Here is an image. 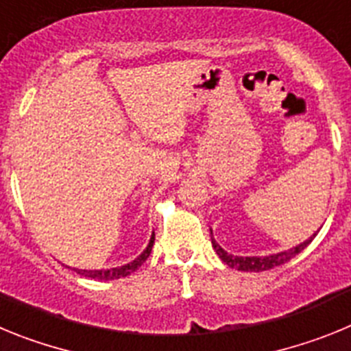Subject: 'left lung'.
<instances>
[{
	"mask_svg": "<svg viewBox=\"0 0 351 351\" xmlns=\"http://www.w3.org/2000/svg\"><path fill=\"white\" fill-rule=\"evenodd\" d=\"M210 234H213V232H210ZM313 237H315V235H313ZM313 237L308 239L306 243L299 244L297 247H291V250H288V251H281V253H278V255H269V256H234V255H230V253H226V251L223 250V247L219 246V244L216 243L213 237L210 239H213L214 251L218 253L219 258H221L223 262L228 265V267H234V269H237V271L260 272V271H269V269H274V267H278V265H283V263H287L288 260H291L295 255H299L300 251H302L304 247L311 243Z\"/></svg>",
	"mask_w": 351,
	"mask_h": 351,
	"instance_id": "8db88e82",
	"label": "left lung"
}]
</instances>
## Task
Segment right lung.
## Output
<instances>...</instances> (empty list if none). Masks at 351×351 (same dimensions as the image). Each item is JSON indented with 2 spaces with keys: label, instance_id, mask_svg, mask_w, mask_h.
I'll use <instances>...</instances> for the list:
<instances>
[{
  "label": "right lung",
  "instance_id": "obj_1",
  "mask_svg": "<svg viewBox=\"0 0 351 351\" xmlns=\"http://www.w3.org/2000/svg\"><path fill=\"white\" fill-rule=\"evenodd\" d=\"M153 244H154V234L153 237H151V241H149L147 247L144 250V253H142L138 258H135L133 262L126 263V265H123V267H116V269H107V271H75L79 272V274L86 276V278H91V280H119V278H126V276H130L132 272L137 271L138 267H141L142 263L147 260V256L151 255V250H153Z\"/></svg>",
  "mask_w": 351,
  "mask_h": 351
}]
</instances>
